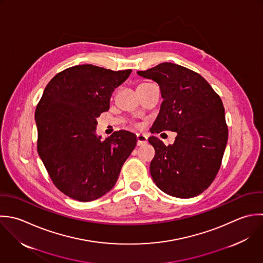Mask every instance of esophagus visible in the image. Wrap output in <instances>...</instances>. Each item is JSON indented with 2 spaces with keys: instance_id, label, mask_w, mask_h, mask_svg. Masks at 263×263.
Returning <instances> with one entry per match:
<instances>
[{
  "instance_id": "esophagus-1",
  "label": "esophagus",
  "mask_w": 263,
  "mask_h": 263,
  "mask_svg": "<svg viewBox=\"0 0 263 263\" xmlns=\"http://www.w3.org/2000/svg\"><path fill=\"white\" fill-rule=\"evenodd\" d=\"M136 137H137V145H143L147 142V137L144 134L138 133L136 135Z\"/></svg>"
}]
</instances>
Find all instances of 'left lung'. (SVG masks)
<instances>
[{"instance_id": "1", "label": "left lung", "mask_w": 263, "mask_h": 263, "mask_svg": "<svg viewBox=\"0 0 263 263\" xmlns=\"http://www.w3.org/2000/svg\"><path fill=\"white\" fill-rule=\"evenodd\" d=\"M137 73L157 82L164 99L151 132L177 133L168 146L156 136L148 138L156 151L149 166L154 182L176 198L202 194L216 177L228 143L219 95L201 74L175 63L163 62Z\"/></svg>"}]
</instances>
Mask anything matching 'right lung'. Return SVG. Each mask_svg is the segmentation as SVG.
<instances>
[{
	"mask_svg": "<svg viewBox=\"0 0 263 263\" xmlns=\"http://www.w3.org/2000/svg\"><path fill=\"white\" fill-rule=\"evenodd\" d=\"M131 71L68 67L48 83L36 105L39 156L55 186L73 200L90 202L109 192L136 146V135L126 130L104 140L96 134V119Z\"/></svg>",
	"mask_w": 263,
	"mask_h": 263,
	"instance_id": "1",
	"label": "right lung"
}]
</instances>
